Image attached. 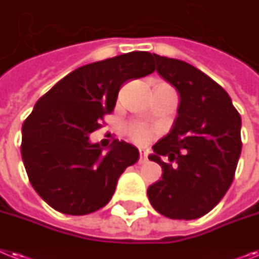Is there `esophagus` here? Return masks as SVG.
Segmentation results:
<instances>
[{
	"label": "esophagus",
	"mask_w": 259,
	"mask_h": 259,
	"mask_svg": "<svg viewBox=\"0 0 259 259\" xmlns=\"http://www.w3.org/2000/svg\"><path fill=\"white\" fill-rule=\"evenodd\" d=\"M148 161V154L145 149H140V163H144Z\"/></svg>",
	"instance_id": "1"
}]
</instances>
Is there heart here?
Here are the masks:
<instances>
[{"instance_id":"obj_1","label":"heart","mask_w":259,"mask_h":259,"mask_svg":"<svg viewBox=\"0 0 259 259\" xmlns=\"http://www.w3.org/2000/svg\"><path fill=\"white\" fill-rule=\"evenodd\" d=\"M127 134L132 140L138 142V144H145L153 136V130L149 129L148 126L142 125V123H130L127 126Z\"/></svg>"}]
</instances>
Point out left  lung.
Segmentation results:
<instances>
[{
    "instance_id": "obj_1",
    "label": "left lung",
    "mask_w": 259,
    "mask_h": 259,
    "mask_svg": "<svg viewBox=\"0 0 259 259\" xmlns=\"http://www.w3.org/2000/svg\"><path fill=\"white\" fill-rule=\"evenodd\" d=\"M157 73L180 94L170 133L153 146L150 161L162 167V180L148 197L159 214L195 220L224 198L237 169L242 141L241 115L222 86L181 60L154 54ZM166 156L169 161L160 159Z\"/></svg>"
}]
</instances>
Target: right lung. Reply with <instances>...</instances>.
<instances>
[{
	"label": "right lung",
	"mask_w": 259,
	"mask_h": 259,
	"mask_svg": "<svg viewBox=\"0 0 259 259\" xmlns=\"http://www.w3.org/2000/svg\"><path fill=\"white\" fill-rule=\"evenodd\" d=\"M154 70L149 52L121 54L75 69L37 101L22 125L21 155L31 186L54 210L85 215L110 201L140 151L118 140L104 151L89 134L113 111L126 81Z\"/></svg>",
	"instance_id": "right-lung-1"
}]
</instances>
